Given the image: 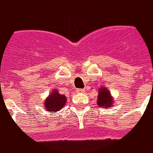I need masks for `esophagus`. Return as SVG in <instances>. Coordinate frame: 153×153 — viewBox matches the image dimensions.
I'll list each match as a JSON object with an SVG mask.
<instances>
[{"label": "esophagus", "instance_id": "esophagus-1", "mask_svg": "<svg viewBox=\"0 0 153 153\" xmlns=\"http://www.w3.org/2000/svg\"><path fill=\"white\" fill-rule=\"evenodd\" d=\"M76 92H77V93H83V92H84V89H82V88H77Z\"/></svg>", "mask_w": 153, "mask_h": 153}]
</instances>
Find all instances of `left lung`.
<instances>
[{
    "label": "left lung",
    "instance_id": "8db88e82",
    "mask_svg": "<svg viewBox=\"0 0 153 153\" xmlns=\"http://www.w3.org/2000/svg\"><path fill=\"white\" fill-rule=\"evenodd\" d=\"M114 99L111 94V92L106 88V87H102L98 90V96L97 100V104L100 107L108 109L113 106Z\"/></svg>",
    "mask_w": 153,
    "mask_h": 153
}]
</instances>
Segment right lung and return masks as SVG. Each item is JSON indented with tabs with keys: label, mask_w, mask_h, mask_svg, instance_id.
<instances>
[{
	"label": "right lung",
	"mask_w": 153,
	"mask_h": 153,
	"mask_svg": "<svg viewBox=\"0 0 153 153\" xmlns=\"http://www.w3.org/2000/svg\"><path fill=\"white\" fill-rule=\"evenodd\" d=\"M66 97L60 94L57 89L51 90L49 96L44 101L45 110L51 112H56L62 109L66 103Z\"/></svg>",
	"instance_id": "add662e5"
}]
</instances>
